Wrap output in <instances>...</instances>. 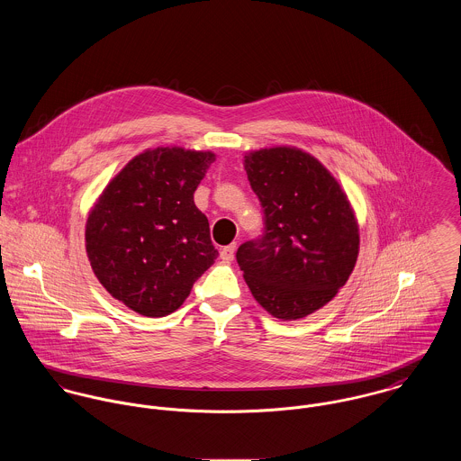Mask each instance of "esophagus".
<instances>
[{
    "label": "esophagus",
    "mask_w": 461,
    "mask_h": 461,
    "mask_svg": "<svg viewBox=\"0 0 461 461\" xmlns=\"http://www.w3.org/2000/svg\"><path fill=\"white\" fill-rule=\"evenodd\" d=\"M235 251H237V244H230V246L222 248V249H221V259H222V261H226V263L233 261V258H235Z\"/></svg>",
    "instance_id": "esophagus-1"
}]
</instances>
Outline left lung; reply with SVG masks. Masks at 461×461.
<instances>
[{
    "label": "left lung",
    "mask_w": 461,
    "mask_h": 461,
    "mask_svg": "<svg viewBox=\"0 0 461 461\" xmlns=\"http://www.w3.org/2000/svg\"><path fill=\"white\" fill-rule=\"evenodd\" d=\"M244 167L265 231L239 248V267L267 312L283 321L304 318L330 303L356 267L354 208L332 173L301 149L248 152Z\"/></svg>",
    "instance_id": "1"
}]
</instances>
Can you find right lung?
<instances>
[{
    "mask_svg": "<svg viewBox=\"0 0 461 461\" xmlns=\"http://www.w3.org/2000/svg\"><path fill=\"white\" fill-rule=\"evenodd\" d=\"M215 160L182 147L149 149L105 185L90 210L85 240L94 274L120 303L166 316L219 256L194 191Z\"/></svg>",
    "mask_w": 461,
    "mask_h": 461,
    "instance_id": "add662e5",
    "label": "right lung"
}]
</instances>
